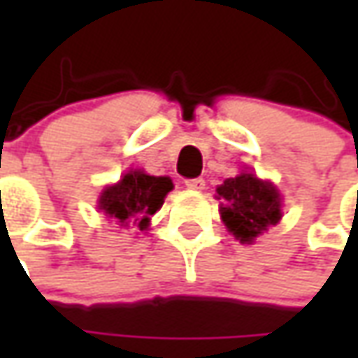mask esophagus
<instances>
[{
  "instance_id": "esophagus-1",
  "label": "esophagus",
  "mask_w": 358,
  "mask_h": 358,
  "mask_svg": "<svg viewBox=\"0 0 358 358\" xmlns=\"http://www.w3.org/2000/svg\"><path fill=\"white\" fill-rule=\"evenodd\" d=\"M185 187L187 189H193V191H201V189H205V179H201V177H195V179H187Z\"/></svg>"
}]
</instances>
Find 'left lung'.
Wrapping results in <instances>:
<instances>
[{
  "instance_id": "left-lung-1",
  "label": "left lung",
  "mask_w": 358,
  "mask_h": 358,
  "mask_svg": "<svg viewBox=\"0 0 358 358\" xmlns=\"http://www.w3.org/2000/svg\"><path fill=\"white\" fill-rule=\"evenodd\" d=\"M219 213L229 233L241 243H253L263 231L281 221V193L271 181L253 173H239L217 187Z\"/></svg>"
}]
</instances>
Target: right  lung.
Returning a JSON list of instances; mask_svg holds the SVG:
<instances>
[{
    "label": "right lung",
    "mask_w": 358,
    "mask_h": 358,
    "mask_svg": "<svg viewBox=\"0 0 358 358\" xmlns=\"http://www.w3.org/2000/svg\"><path fill=\"white\" fill-rule=\"evenodd\" d=\"M171 189L173 181L169 177H153L141 169H131L115 185L105 187L97 201V209L119 229L145 231L151 215L161 209Z\"/></svg>",
    "instance_id": "add662e5"
}]
</instances>
